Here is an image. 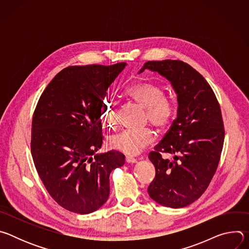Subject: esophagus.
Returning <instances> with one entry per match:
<instances>
[{"label": "esophagus", "mask_w": 249, "mask_h": 249, "mask_svg": "<svg viewBox=\"0 0 249 249\" xmlns=\"http://www.w3.org/2000/svg\"><path fill=\"white\" fill-rule=\"evenodd\" d=\"M126 162H128V163H135V162H137V160L135 158H133V157H126Z\"/></svg>", "instance_id": "obj_1"}]
</instances>
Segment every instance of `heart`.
<instances>
[{
    "instance_id": "obj_1",
    "label": "heart",
    "mask_w": 249,
    "mask_h": 249,
    "mask_svg": "<svg viewBox=\"0 0 249 249\" xmlns=\"http://www.w3.org/2000/svg\"><path fill=\"white\" fill-rule=\"evenodd\" d=\"M126 94L137 104L146 109V119L157 128L166 127L175 113V101L165 95L163 89L155 83L141 82L130 86ZM99 117L107 127H112L118 119V101L104 98L100 104ZM154 141V133L150 128L140 130H123L108 138L111 149L126 155H137Z\"/></svg>"
}]
</instances>
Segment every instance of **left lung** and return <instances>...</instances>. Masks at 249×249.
Masks as SVG:
<instances>
[{
  "label": "left lung",
  "instance_id": "obj_1",
  "mask_svg": "<svg viewBox=\"0 0 249 249\" xmlns=\"http://www.w3.org/2000/svg\"><path fill=\"white\" fill-rule=\"evenodd\" d=\"M166 78L177 94V117L162 140L149 154L156 176L150 197L170 208H183L208 188L223 150L225 129L218 99L210 85L187 63L178 60L148 61L145 70ZM173 154V161L161 154Z\"/></svg>",
  "mask_w": 249,
  "mask_h": 249
}]
</instances>
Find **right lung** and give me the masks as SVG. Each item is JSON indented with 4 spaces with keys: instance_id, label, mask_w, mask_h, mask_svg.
<instances>
[{
    "instance_id": "obj_1",
    "label": "right lung",
    "mask_w": 249,
    "mask_h": 249,
    "mask_svg": "<svg viewBox=\"0 0 249 249\" xmlns=\"http://www.w3.org/2000/svg\"><path fill=\"white\" fill-rule=\"evenodd\" d=\"M126 63L70 66L42 92L34 110L31 156L50 196L64 209L89 214L109 196L110 172L125 163L102 145L99 108Z\"/></svg>"
}]
</instances>
